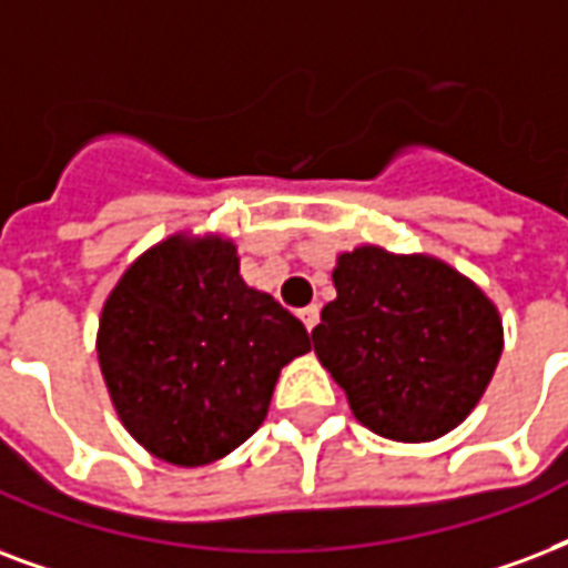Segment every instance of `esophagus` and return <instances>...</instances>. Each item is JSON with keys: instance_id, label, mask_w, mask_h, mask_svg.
<instances>
[{"instance_id": "obj_1", "label": "esophagus", "mask_w": 568, "mask_h": 568, "mask_svg": "<svg viewBox=\"0 0 568 568\" xmlns=\"http://www.w3.org/2000/svg\"><path fill=\"white\" fill-rule=\"evenodd\" d=\"M318 315H322L318 313V306H306V310H301V322L310 333H313V327L318 324Z\"/></svg>"}]
</instances>
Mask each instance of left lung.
I'll use <instances>...</instances> for the list:
<instances>
[{
	"mask_svg": "<svg viewBox=\"0 0 568 568\" xmlns=\"http://www.w3.org/2000/svg\"><path fill=\"white\" fill-rule=\"evenodd\" d=\"M333 285L313 348L354 417L402 444L453 432L483 399L504 352L486 292L440 258L372 244L336 258Z\"/></svg>",
	"mask_w": 568,
	"mask_h": 568,
	"instance_id": "8db88e82",
	"label": "left lung"
}]
</instances>
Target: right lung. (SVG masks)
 <instances>
[{"label":"right lung","mask_w":568,"mask_h":568,"mask_svg":"<svg viewBox=\"0 0 568 568\" xmlns=\"http://www.w3.org/2000/svg\"><path fill=\"white\" fill-rule=\"evenodd\" d=\"M313 348L288 310L241 280L229 237L172 235L103 303L98 361L115 414L169 465L229 456L262 426L285 363Z\"/></svg>","instance_id":"obj_1"}]
</instances>
